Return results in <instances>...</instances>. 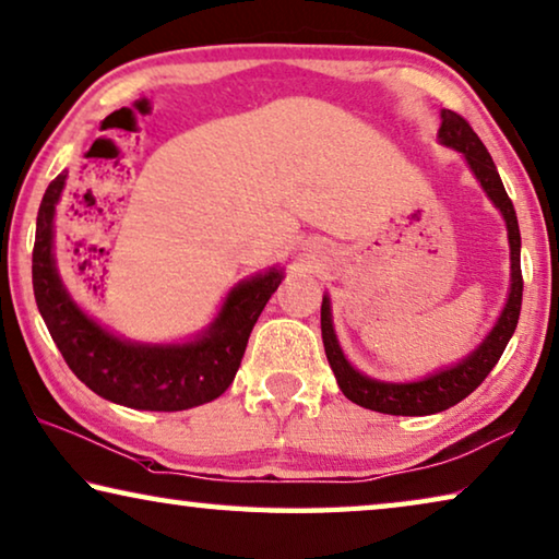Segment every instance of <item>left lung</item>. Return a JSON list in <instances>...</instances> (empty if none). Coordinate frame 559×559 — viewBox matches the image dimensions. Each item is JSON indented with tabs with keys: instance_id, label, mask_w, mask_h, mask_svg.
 <instances>
[{
	"instance_id": "8db88e82",
	"label": "left lung",
	"mask_w": 559,
	"mask_h": 559,
	"mask_svg": "<svg viewBox=\"0 0 559 559\" xmlns=\"http://www.w3.org/2000/svg\"><path fill=\"white\" fill-rule=\"evenodd\" d=\"M440 119H442L440 131H438L440 144L455 148V152L465 156V162L475 174V179L480 181L487 199L498 206V211L504 218V226H508L510 294H508V300H504V308L498 318V323L492 325V331L485 335V341L477 345L471 356L445 370H438V373H432L428 378L411 380V383H388V380H376V378L362 376L360 370L353 368L348 358L343 356L338 338H335L333 318H331V298L323 296L321 333H323L325 356H328V362H331L335 380H338V388L348 401H353L360 407H368V411L385 413V415H432L457 405L463 397L471 395L475 388L483 383L487 373L495 368V362L500 360L504 345L510 343L520 318L522 271H520V226H518L515 206H512L508 191H504L498 168L492 164V156L487 154L485 144L477 139L471 123L450 109H442Z\"/></svg>"
}]
</instances>
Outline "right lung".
<instances>
[{
	"instance_id": "obj_1",
	"label": "right lung",
	"mask_w": 559,
	"mask_h": 559,
	"mask_svg": "<svg viewBox=\"0 0 559 559\" xmlns=\"http://www.w3.org/2000/svg\"><path fill=\"white\" fill-rule=\"evenodd\" d=\"M67 183L61 171L44 191L32 253L37 308L72 373L106 401L136 411H189L226 391L241 366L248 335L276 294L281 269H269L228 290L216 321L189 343L123 341L69 296L55 261V214Z\"/></svg>"
}]
</instances>
